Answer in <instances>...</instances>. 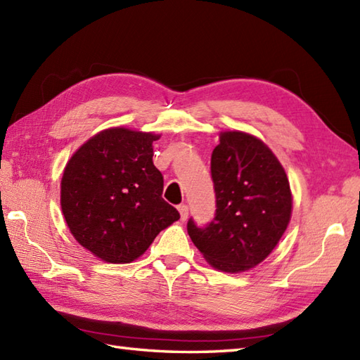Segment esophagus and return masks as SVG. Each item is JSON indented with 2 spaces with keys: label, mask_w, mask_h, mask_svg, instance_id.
<instances>
[{
  "label": "esophagus",
  "mask_w": 360,
  "mask_h": 360,
  "mask_svg": "<svg viewBox=\"0 0 360 360\" xmlns=\"http://www.w3.org/2000/svg\"><path fill=\"white\" fill-rule=\"evenodd\" d=\"M178 210H179V214H181V219L186 221L188 218V205L181 204V205H178Z\"/></svg>",
  "instance_id": "34e87169"
}]
</instances>
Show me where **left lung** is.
<instances>
[{"instance_id": "8db88e82", "label": "left lung", "mask_w": 360, "mask_h": 360, "mask_svg": "<svg viewBox=\"0 0 360 360\" xmlns=\"http://www.w3.org/2000/svg\"><path fill=\"white\" fill-rule=\"evenodd\" d=\"M210 169L214 218L205 227L190 218L188 235L214 269H253L278 245L291 218L285 170L261 139L244 131L221 133Z\"/></svg>"}]
</instances>
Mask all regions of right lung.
<instances>
[{"instance_id":"right-lung-1","label":"right lung","mask_w":360,"mask_h":360,"mask_svg":"<svg viewBox=\"0 0 360 360\" xmlns=\"http://www.w3.org/2000/svg\"><path fill=\"white\" fill-rule=\"evenodd\" d=\"M160 135L115 127L99 131L67 162L61 208L73 238L112 264L139 257L160 231L179 219L162 199L164 178L153 164Z\"/></svg>"}]
</instances>
